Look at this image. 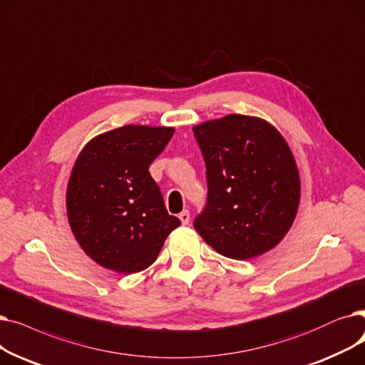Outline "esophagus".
Here are the masks:
<instances>
[{"instance_id": "34e87169", "label": "esophagus", "mask_w": 365, "mask_h": 365, "mask_svg": "<svg viewBox=\"0 0 365 365\" xmlns=\"http://www.w3.org/2000/svg\"><path fill=\"white\" fill-rule=\"evenodd\" d=\"M180 220H181V222L184 224V225H187L188 222H190V212L185 210V211H182L181 214H180Z\"/></svg>"}]
</instances>
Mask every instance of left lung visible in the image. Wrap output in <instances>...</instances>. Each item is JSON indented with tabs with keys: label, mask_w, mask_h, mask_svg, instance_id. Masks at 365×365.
I'll use <instances>...</instances> for the list:
<instances>
[{
	"label": "left lung",
	"mask_w": 365,
	"mask_h": 365,
	"mask_svg": "<svg viewBox=\"0 0 365 365\" xmlns=\"http://www.w3.org/2000/svg\"><path fill=\"white\" fill-rule=\"evenodd\" d=\"M206 166L207 197L193 225L217 252L250 259L276 247L300 202L292 153L262 118L230 114L195 126Z\"/></svg>",
	"instance_id": "obj_1"
}]
</instances>
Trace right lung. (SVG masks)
<instances>
[{
    "mask_svg": "<svg viewBox=\"0 0 365 365\" xmlns=\"http://www.w3.org/2000/svg\"><path fill=\"white\" fill-rule=\"evenodd\" d=\"M172 135V128L130 125L96 136L80 153L66 211L80 247L98 264L125 274L141 272L181 224L168 214L148 172Z\"/></svg>",
    "mask_w": 365,
    "mask_h": 365,
    "instance_id": "right-lung-1",
    "label": "right lung"
}]
</instances>
